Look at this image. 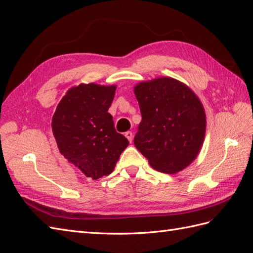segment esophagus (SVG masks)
I'll use <instances>...</instances> for the list:
<instances>
[{
    "instance_id": "obj_1",
    "label": "esophagus",
    "mask_w": 253,
    "mask_h": 253,
    "mask_svg": "<svg viewBox=\"0 0 253 253\" xmlns=\"http://www.w3.org/2000/svg\"><path fill=\"white\" fill-rule=\"evenodd\" d=\"M125 137L128 139L129 142H131V141H132V138H133V133H132V131H127V132L125 133Z\"/></svg>"
}]
</instances>
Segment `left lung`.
I'll use <instances>...</instances> for the list:
<instances>
[{"instance_id": "1", "label": "left lung", "mask_w": 253, "mask_h": 253, "mask_svg": "<svg viewBox=\"0 0 253 253\" xmlns=\"http://www.w3.org/2000/svg\"><path fill=\"white\" fill-rule=\"evenodd\" d=\"M142 121L133 143L157 171L177 173L197 157L206 133L201 100L182 82L163 76L133 88Z\"/></svg>"}]
</instances>
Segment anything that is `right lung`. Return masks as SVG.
Wrapping results in <instances>:
<instances>
[{
	"label": "right lung",
	"instance_id": "right-lung-1",
	"mask_svg": "<svg viewBox=\"0 0 253 253\" xmlns=\"http://www.w3.org/2000/svg\"><path fill=\"white\" fill-rule=\"evenodd\" d=\"M116 86L80 84L58 103L51 129L61 155L87 178L97 180L114 170L129 142L114 128L108 110Z\"/></svg>",
	"mask_w": 253,
	"mask_h": 253
}]
</instances>
